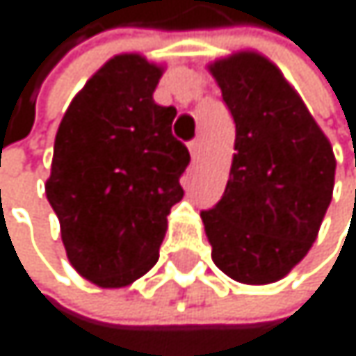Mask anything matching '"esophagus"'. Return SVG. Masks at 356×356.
Segmentation results:
<instances>
[{
	"instance_id": "obj_1",
	"label": "esophagus",
	"mask_w": 356,
	"mask_h": 356,
	"mask_svg": "<svg viewBox=\"0 0 356 356\" xmlns=\"http://www.w3.org/2000/svg\"><path fill=\"white\" fill-rule=\"evenodd\" d=\"M188 147H190V154L196 158V156L200 154V149H202V140H200V136H198V138H194Z\"/></svg>"
}]
</instances>
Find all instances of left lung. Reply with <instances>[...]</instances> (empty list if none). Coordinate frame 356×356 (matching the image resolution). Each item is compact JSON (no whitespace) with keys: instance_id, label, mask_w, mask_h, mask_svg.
Instances as JSON below:
<instances>
[{"instance_id":"left-lung-1","label":"left lung","mask_w":356,"mask_h":356,"mask_svg":"<svg viewBox=\"0 0 356 356\" xmlns=\"http://www.w3.org/2000/svg\"><path fill=\"white\" fill-rule=\"evenodd\" d=\"M209 72L237 132L226 190L200 211L211 258L241 284H271L316 241L333 194V147L267 57L241 51Z\"/></svg>"}]
</instances>
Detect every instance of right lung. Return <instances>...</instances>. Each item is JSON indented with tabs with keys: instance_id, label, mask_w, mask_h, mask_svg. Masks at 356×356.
Here are the masks:
<instances>
[{
	"instance_id": "1",
	"label": "right lung",
	"mask_w": 356,
	"mask_h": 356,
	"mask_svg": "<svg viewBox=\"0 0 356 356\" xmlns=\"http://www.w3.org/2000/svg\"><path fill=\"white\" fill-rule=\"evenodd\" d=\"M162 72L143 55H115L74 95L55 136L47 198L67 261L102 289L158 263L166 216L184 198L190 154L170 130L177 111L154 102Z\"/></svg>"
}]
</instances>
